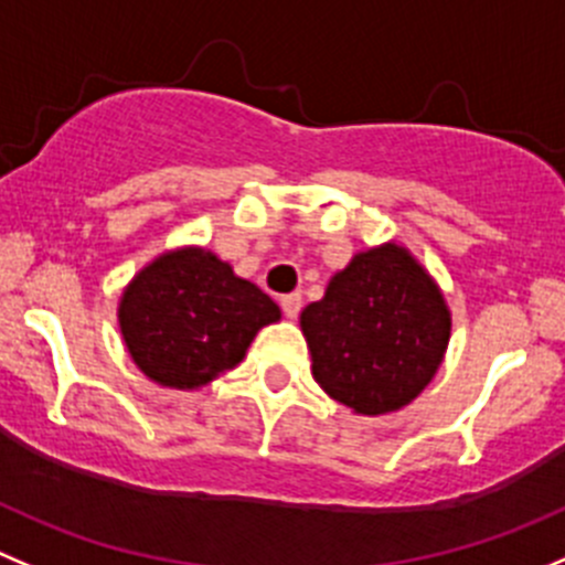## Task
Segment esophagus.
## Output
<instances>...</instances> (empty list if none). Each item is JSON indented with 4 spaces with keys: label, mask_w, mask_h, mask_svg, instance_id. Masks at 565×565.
Wrapping results in <instances>:
<instances>
[{
    "label": "esophagus",
    "mask_w": 565,
    "mask_h": 565,
    "mask_svg": "<svg viewBox=\"0 0 565 565\" xmlns=\"http://www.w3.org/2000/svg\"><path fill=\"white\" fill-rule=\"evenodd\" d=\"M279 308H282V313H286L288 319H294V316L302 310V294H286V297H279Z\"/></svg>",
    "instance_id": "obj_1"
}]
</instances>
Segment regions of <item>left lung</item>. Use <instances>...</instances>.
Segmentation results:
<instances>
[{
  "mask_svg": "<svg viewBox=\"0 0 565 565\" xmlns=\"http://www.w3.org/2000/svg\"><path fill=\"white\" fill-rule=\"evenodd\" d=\"M449 310L429 274L396 244L360 252L302 310L313 377L363 416L416 399L449 343Z\"/></svg>",
  "mask_w": 565,
  "mask_h": 565,
  "instance_id": "obj_1",
  "label": "left lung"
}]
</instances>
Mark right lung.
Returning a JSON list of instances; mask_svg holds the SVG:
<instances>
[{
    "label": "right lung",
    "instance_id": "add662e5",
    "mask_svg": "<svg viewBox=\"0 0 565 565\" xmlns=\"http://www.w3.org/2000/svg\"><path fill=\"white\" fill-rule=\"evenodd\" d=\"M279 308L205 249H180L143 268L118 305L127 349L147 377L196 388L235 369Z\"/></svg>",
    "mask_w": 565,
    "mask_h": 565
}]
</instances>
